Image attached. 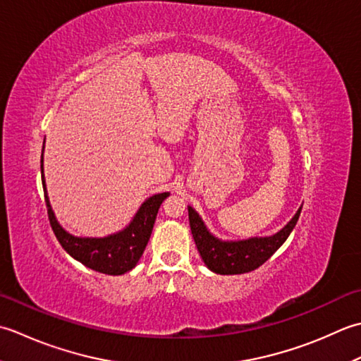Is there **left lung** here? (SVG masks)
I'll return each instance as SVG.
<instances>
[{
	"instance_id": "obj_1",
	"label": "left lung",
	"mask_w": 361,
	"mask_h": 361,
	"mask_svg": "<svg viewBox=\"0 0 361 361\" xmlns=\"http://www.w3.org/2000/svg\"><path fill=\"white\" fill-rule=\"evenodd\" d=\"M300 210L302 207H299L296 215L282 231L271 237H255L240 241H223L213 237L200 215L190 205L188 219L196 247L207 268L216 274H243L262 267L283 245L298 223Z\"/></svg>"
}]
</instances>
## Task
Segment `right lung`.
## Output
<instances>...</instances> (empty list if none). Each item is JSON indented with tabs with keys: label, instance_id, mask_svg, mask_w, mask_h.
Returning a JSON list of instances; mask_svg holds the SVG:
<instances>
[{
	"label": "right lung",
	"instance_id": "obj_1",
	"mask_svg": "<svg viewBox=\"0 0 361 361\" xmlns=\"http://www.w3.org/2000/svg\"><path fill=\"white\" fill-rule=\"evenodd\" d=\"M40 170L49 224L53 227L56 238L61 243L65 251L73 259L85 264L87 268L98 271V273L102 274L120 276L128 273L132 268H135V264L138 263L140 257H142L145 247L149 241L160 204L164 202L165 197L170 193H159L148 197L142 204V207L138 209L137 215L132 219L130 224L121 232L109 235V237L104 238H80L65 232L62 226L57 223L53 209H51L47 195L45 178H43V154L40 160Z\"/></svg>",
	"mask_w": 361,
	"mask_h": 361
}]
</instances>
